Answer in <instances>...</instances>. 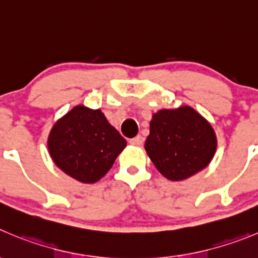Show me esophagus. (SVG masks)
<instances>
[{"instance_id": "1", "label": "esophagus", "mask_w": 258, "mask_h": 258, "mask_svg": "<svg viewBox=\"0 0 258 258\" xmlns=\"http://www.w3.org/2000/svg\"><path fill=\"white\" fill-rule=\"evenodd\" d=\"M130 144L134 146H141L143 145V137L141 136L134 137V139H131V140H130Z\"/></svg>"}]
</instances>
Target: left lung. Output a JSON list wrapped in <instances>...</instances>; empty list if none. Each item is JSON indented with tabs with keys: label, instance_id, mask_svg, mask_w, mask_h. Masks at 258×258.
Returning <instances> with one entry per match:
<instances>
[{
	"label": "left lung",
	"instance_id": "1",
	"mask_svg": "<svg viewBox=\"0 0 258 258\" xmlns=\"http://www.w3.org/2000/svg\"><path fill=\"white\" fill-rule=\"evenodd\" d=\"M145 150L165 178L182 180L208 167L216 150V136L194 108L162 109L150 121Z\"/></svg>",
	"mask_w": 258,
	"mask_h": 258
}]
</instances>
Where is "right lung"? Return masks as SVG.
<instances>
[{"instance_id":"obj_1","label":"right lung","mask_w":258,"mask_h":258,"mask_svg":"<svg viewBox=\"0 0 258 258\" xmlns=\"http://www.w3.org/2000/svg\"><path fill=\"white\" fill-rule=\"evenodd\" d=\"M126 145L102 110L84 105L58 119L48 136L54 164L83 183H95L104 177Z\"/></svg>"}]
</instances>
